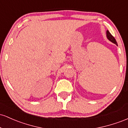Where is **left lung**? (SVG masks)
I'll use <instances>...</instances> for the list:
<instances>
[{"label":"left lung","instance_id":"left-lung-1","mask_svg":"<svg viewBox=\"0 0 128 128\" xmlns=\"http://www.w3.org/2000/svg\"><path fill=\"white\" fill-rule=\"evenodd\" d=\"M106 37H107V38L109 40L110 42H113V43L116 44L117 46H118L117 45V42H116V39L114 38V36H113L112 35L110 34V32L108 31V30H106Z\"/></svg>","mask_w":128,"mask_h":128}]
</instances>
